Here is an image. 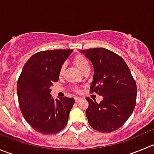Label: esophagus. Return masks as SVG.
Returning <instances> with one entry per match:
<instances>
[{"label": "esophagus", "mask_w": 154, "mask_h": 154, "mask_svg": "<svg viewBox=\"0 0 154 154\" xmlns=\"http://www.w3.org/2000/svg\"><path fill=\"white\" fill-rule=\"evenodd\" d=\"M74 100H75V102H79V101H80V100H82V98L81 97H75V98H74Z\"/></svg>", "instance_id": "esophagus-1"}]
</instances>
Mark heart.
<instances>
[{
	"instance_id": "1",
	"label": "heart",
	"mask_w": 154,
	"mask_h": 154,
	"mask_svg": "<svg viewBox=\"0 0 154 154\" xmlns=\"http://www.w3.org/2000/svg\"><path fill=\"white\" fill-rule=\"evenodd\" d=\"M73 61H74V64L77 66V67L80 70V71L83 72L86 68H89V65H88V60H86V58L85 57H83V55H80V54H77L73 59ZM65 67L64 66H62L60 68V71H59V75L62 76L64 72Z\"/></svg>"
}]
</instances>
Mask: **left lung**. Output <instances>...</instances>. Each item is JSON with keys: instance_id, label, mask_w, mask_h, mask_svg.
<instances>
[{"instance_id": "8db88e82", "label": "left lung", "mask_w": 154, "mask_h": 154, "mask_svg": "<svg viewBox=\"0 0 154 154\" xmlns=\"http://www.w3.org/2000/svg\"><path fill=\"white\" fill-rule=\"evenodd\" d=\"M91 61L94 76L90 90L103 96L97 103L86 97L88 124L94 130L110 133L123 126L134 110L137 87L125 60L116 53L103 48L80 51Z\"/></svg>"}]
</instances>
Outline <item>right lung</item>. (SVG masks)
<instances>
[{"instance_id": "right-lung-1", "label": "right lung", "mask_w": 154, "mask_h": 154, "mask_svg": "<svg viewBox=\"0 0 154 154\" xmlns=\"http://www.w3.org/2000/svg\"><path fill=\"white\" fill-rule=\"evenodd\" d=\"M73 50H51L33 54L23 67L17 83L20 109L32 128L55 134L67 125L73 97L54 100L50 87L59 80V71Z\"/></svg>"}]
</instances>
